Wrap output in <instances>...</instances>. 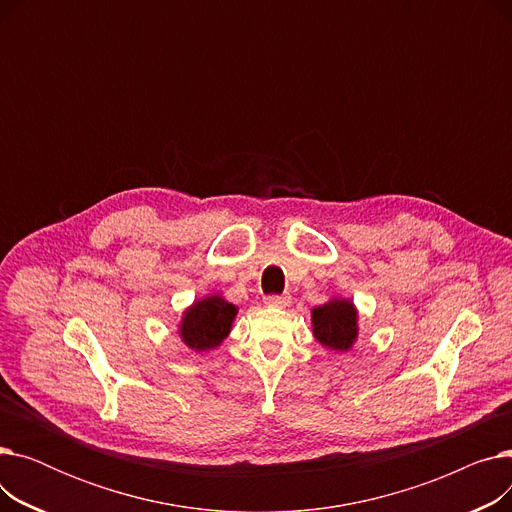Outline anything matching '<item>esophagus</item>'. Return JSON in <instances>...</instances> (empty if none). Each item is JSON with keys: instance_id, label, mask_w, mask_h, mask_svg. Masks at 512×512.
Segmentation results:
<instances>
[{"instance_id": "1", "label": "esophagus", "mask_w": 512, "mask_h": 512, "mask_svg": "<svg viewBox=\"0 0 512 512\" xmlns=\"http://www.w3.org/2000/svg\"><path fill=\"white\" fill-rule=\"evenodd\" d=\"M263 303L267 307H278V309H284L290 305V294H267V297L263 299Z\"/></svg>"}]
</instances>
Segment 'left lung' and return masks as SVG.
<instances>
[{"mask_svg":"<svg viewBox=\"0 0 512 512\" xmlns=\"http://www.w3.org/2000/svg\"><path fill=\"white\" fill-rule=\"evenodd\" d=\"M311 317L315 338L332 351H348L357 340V309L351 301L334 299L315 307Z\"/></svg>","mask_w":512,"mask_h":512,"instance_id":"left-lung-1","label":"left lung"}]
</instances>
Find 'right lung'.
I'll return each instance as SVG.
<instances>
[{
    "label": "right lung",
    "mask_w": 512,
    "mask_h": 512,
    "mask_svg": "<svg viewBox=\"0 0 512 512\" xmlns=\"http://www.w3.org/2000/svg\"><path fill=\"white\" fill-rule=\"evenodd\" d=\"M236 311L238 309L232 303H226L220 294H213L184 311L178 334L193 351H209L230 334Z\"/></svg>",
    "instance_id": "add662e5"
}]
</instances>
